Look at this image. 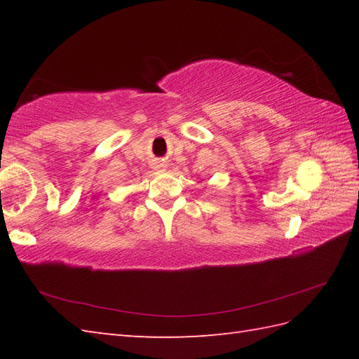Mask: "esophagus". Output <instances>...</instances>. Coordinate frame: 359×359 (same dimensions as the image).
<instances>
[{
	"label": "esophagus",
	"instance_id": "1",
	"mask_svg": "<svg viewBox=\"0 0 359 359\" xmlns=\"http://www.w3.org/2000/svg\"><path fill=\"white\" fill-rule=\"evenodd\" d=\"M165 166H166V165H165L163 162H157L154 168H156V170H163V168H165Z\"/></svg>",
	"mask_w": 359,
	"mask_h": 359
}]
</instances>
